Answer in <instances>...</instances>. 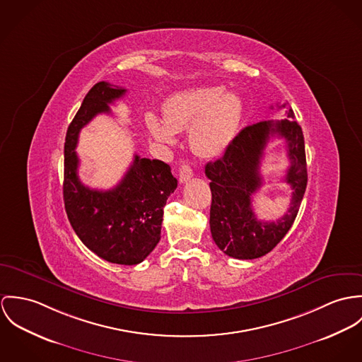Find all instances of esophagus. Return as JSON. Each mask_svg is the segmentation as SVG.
I'll list each match as a JSON object with an SVG mask.
<instances>
[{
	"instance_id": "obj_1",
	"label": "esophagus",
	"mask_w": 362,
	"mask_h": 362,
	"mask_svg": "<svg viewBox=\"0 0 362 362\" xmlns=\"http://www.w3.org/2000/svg\"><path fill=\"white\" fill-rule=\"evenodd\" d=\"M193 177V169L189 165H182L180 170H179V179L182 183L190 180Z\"/></svg>"
}]
</instances>
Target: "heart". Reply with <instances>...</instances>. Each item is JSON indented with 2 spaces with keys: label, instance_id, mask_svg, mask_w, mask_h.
Segmentation results:
<instances>
[{
  "label": "heart",
  "instance_id": "1",
  "mask_svg": "<svg viewBox=\"0 0 362 362\" xmlns=\"http://www.w3.org/2000/svg\"><path fill=\"white\" fill-rule=\"evenodd\" d=\"M243 115L241 97L223 86H197L172 94L163 104V119L147 114L151 134L172 144L176 132L189 129L192 148L204 157L223 153L235 139Z\"/></svg>",
  "mask_w": 362,
  "mask_h": 362
}]
</instances>
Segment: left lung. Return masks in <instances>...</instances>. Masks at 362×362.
<instances>
[{"mask_svg": "<svg viewBox=\"0 0 362 362\" xmlns=\"http://www.w3.org/2000/svg\"><path fill=\"white\" fill-rule=\"evenodd\" d=\"M287 119L262 121L247 126L232 140L222 158L208 162L205 175L211 180V235L226 255L254 259L268 254L291 228L307 187L304 136L294 112L286 104ZM285 139L291 165L285 181L293 190L291 208L276 223L259 221L252 209V194L260 187L259 165L271 135Z\"/></svg>", "mask_w": 362, "mask_h": 362, "instance_id": "1", "label": "left lung"}]
</instances>
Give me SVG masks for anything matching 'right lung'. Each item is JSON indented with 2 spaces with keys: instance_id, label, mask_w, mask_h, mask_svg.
<instances>
[{
  "instance_id": "1",
  "label": "right lung",
  "mask_w": 362,
  "mask_h": 362,
  "mask_svg": "<svg viewBox=\"0 0 362 362\" xmlns=\"http://www.w3.org/2000/svg\"><path fill=\"white\" fill-rule=\"evenodd\" d=\"M124 93L123 87L100 81L86 94L66 132L64 202L75 233L88 250L112 264L136 265L161 239L163 206L177 187L170 166L136 154L114 189L94 190L78 176L79 158L75 151L81 127L98 114H110V104Z\"/></svg>"
}]
</instances>
